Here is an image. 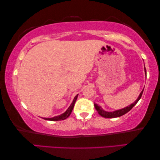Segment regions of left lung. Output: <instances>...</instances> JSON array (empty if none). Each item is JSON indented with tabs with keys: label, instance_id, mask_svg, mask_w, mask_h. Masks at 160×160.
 <instances>
[{
	"label": "left lung",
	"instance_id": "obj_1",
	"mask_svg": "<svg viewBox=\"0 0 160 160\" xmlns=\"http://www.w3.org/2000/svg\"><path fill=\"white\" fill-rule=\"evenodd\" d=\"M145 73H146V69L145 68ZM144 90V89H143ZM143 90L141 91V93L140 94L139 97L135 101L134 103H132L131 105H130L129 106L126 107V108H122V109H120V110H118V111H113V112H106L103 111V109H102L100 106L97 105L96 103H94V106H95V108L96 109V111H98V114L101 116L103 118H117V117H120V116H122L125 115V113H127L128 111H130V110H131L133 107H134L135 105L138 103V101L140 100V98L142 97V93H143Z\"/></svg>",
	"mask_w": 160,
	"mask_h": 160
}]
</instances>
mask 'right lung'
I'll list each match as a JSON object with an SVG mask.
<instances>
[{
  "label": "right lung",
  "mask_w": 160,
  "mask_h": 160,
  "mask_svg": "<svg viewBox=\"0 0 160 160\" xmlns=\"http://www.w3.org/2000/svg\"><path fill=\"white\" fill-rule=\"evenodd\" d=\"M77 97H78V95L75 96L74 100H73L72 103L70 105V106L69 107V108L67 110V111L64 112L63 114L60 115V116H55L54 118H44V119L48 120H51V121H57V120H65L66 118H67L70 116L71 112H72L73 108H74L75 102L77 101Z\"/></svg>",
  "instance_id": "1"
}]
</instances>
